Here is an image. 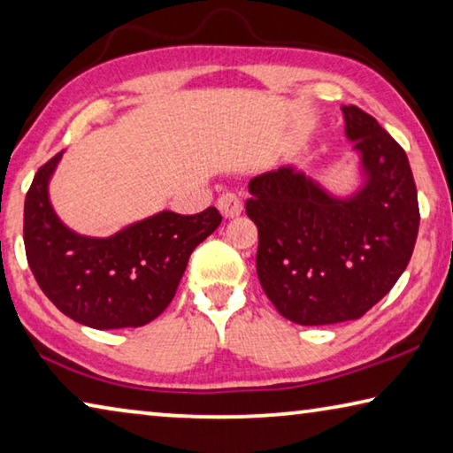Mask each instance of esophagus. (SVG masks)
<instances>
[{
	"label": "esophagus",
	"instance_id": "34e87169",
	"mask_svg": "<svg viewBox=\"0 0 453 453\" xmlns=\"http://www.w3.org/2000/svg\"><path fill=\"white\" fill-rule=\"evenodd\" d=\"M218 207L226 218H235V215L242 213V199L235 193H224L218 199Z\"/></svg>",
	"mask_w": 453,
	"mask_h": 453
}]
</instances>
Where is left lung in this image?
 <instances>
[{
	"label": "left lung",
	"instance_id": "left-lung-1",
	"mask_svg": "<svg viewBox=\"0 0 453 453\" xmlns=\"http://www.w3.org/2000/svg\"><path fill=\"white\" fill-rule=\"evenodd\" d=\"M361 153L363 188L334 197L294 167L254 177L246 213L257 227L256 270L265 296L296 325L361 319L411 260L418 189L405 150L358 106H342Z\"/></svg>",
	"mask_w": 453,
	"mask_h": 453
}]
</instances>
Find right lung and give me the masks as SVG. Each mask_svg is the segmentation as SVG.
<instances>
[{
	"mask_svg": "<svg viewBox=\"0 0 453 453\" xmlns=\"http://www.w3.org/2000/svg\"><path fill=\"white\" fill-rule=\"evenodd\" d=\"M62 153L42 165L24 205L26 256L52 304L84 326H142L169 306L189 256L221 224L215 207L161 211L111 238H86L56 215L48 183Z\"/></svg>",
	"mask_w": 453,
	"mask_h": 453,
	"instance_id": "obj_1",
	"label": "right lung"
}]
</instances>
